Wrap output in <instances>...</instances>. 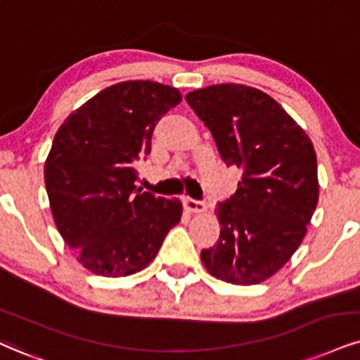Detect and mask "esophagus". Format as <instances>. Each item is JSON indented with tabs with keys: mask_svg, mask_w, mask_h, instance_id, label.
I'll return each mask as SVG.
<instances>
[{
	"mask_svg": "<svg viewBox=\"0 0 360 360\" xmlns=\"http://www.w3.org/2000/svg\"><path fill=\"white\" fill-rule=\"evenodd\" d=\"M184 207L187 208L188 212H192V214H203V212L207 210L205 203L193 200V198H190V197H184Z\"/></svg>",
	"mask_w": 360,
	"mask_h": 360,
	"instance_id": "esophagus-1",
	"label": "esophagus"
}]
</instances>
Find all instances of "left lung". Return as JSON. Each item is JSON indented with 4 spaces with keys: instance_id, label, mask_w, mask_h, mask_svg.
<instances>
[{
    "instance_id": "1",
    "label": "left lung",
    "mask_w": 360,
    "mask_h": 360,
    "mask_svg": "<svg viewBox=\"0 0 360 360\" xmlns=\"http://www.w3.org/2000/svg\"><path fill=\"white\" fill-rule=\"evenodd\" d=\"M185 100L210 130L221 160L242 170L237 192L215 208L220 238L202 250L203 265L233 285L267 281L302 243L316 212L312 141L257 88L221 83L190 91Z\"/></svg>"
}]
</instances>
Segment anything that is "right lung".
<instances>
[{"mask_svg":"<svg viewBox=\"0 0 360 360\" xmlns=\"http://www.w3.org/2000/svg\"><path fill=\"white\" fill-rule=\"evenodd\" d=\"M180 101L173 86L122 82L96 93L58 128L44 185L58 232L90 272H140L180 221L179 198L136 192L133 168L150 153L158 120Z\"/></svg>","mask_w":360,"mask_h":360,"instance_id":"1","label":"right lung"}]
</instances>
